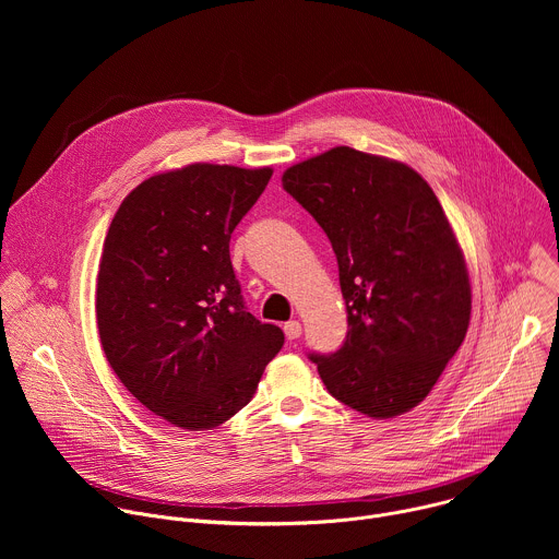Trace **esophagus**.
I'll use <instances>...</instances> for the list:
<instances>
[{"mask_svg": "<svg viewBox=\"0 0 559 559\" xmlns=\"http://www.w3.org/2000/svg\"><path fill=\"white\" fill-rule=\"evenodd\" d=\"M283 332L287 336V341H296L300 336V323L298 321H289L283 325Z\"/></svg>", "mask_w": 559, "mask_h": 559, "instance_id": "34e87169", "label": "esophagus"}]
</instances>
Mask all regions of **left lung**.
I'll use <instances>...</instances> for the list:
<instances>
[{
  "label": "left lung",
  "instance_id": "1",
  "mask_svg": "<svg viewBox=\"0 0 559 559\" xmlns=\"http://www.w3.org/2000/svg\"><path fill=\"white\" fill-rule=\"evenodd\" d=\"M283 188L325 229L347 307L341 349L309 360L336 401L369 418L414 409L471 318L468 272L438 197L409 166L347 145L287 168Z\"/></svg>",
  "mask_w": 559,
  "mask_h": 559
}]
</instances>
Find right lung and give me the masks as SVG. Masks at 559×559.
I'll return each instance as SVG.
<instances>
[{
  "instance_id": "1",
  "label": "right lung",
  "mask_w": 559,
  "mask_h": 559,
  "mask_svg": "<svg viewBox=\"0 0 559 559\" xmlns=\"http://www.w3.org/2000/svg\"><path fill=\"white\" fill-rule=\"evenodd\" d=\"M272 168L192 164L154 175L119 205L97 276V328L123 386L175 427L205 431L241 412L281 328L261 323L229 261L234 227Z\"/></svg>"
}]
</instances>
